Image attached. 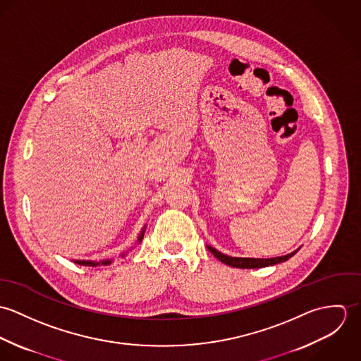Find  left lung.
<instances>
[{"label":"left lung","mask_w":361,"mask_h":361,"mask_svg":"<svg viewBox=\"0 0 361 361\" xmlns=\"http://www.w3.org/2000/svg\"><path fill=\"white\" fill-rule=\"evenodd\" d=\"M207 249L211 252V255H214L215 257L218 258L219 261H222L224 264L226 265H231V267H235V268H262V267H268V265H275V264H279V262H283L286 259L295 256L298 253L296 252H292L286 256H281V257H272V258H243V257H231V256H226L224 253H219L218 250H215L214 247L211 246H207Z\"/></svg>","instance_id":"obj_1"}]
</instances>
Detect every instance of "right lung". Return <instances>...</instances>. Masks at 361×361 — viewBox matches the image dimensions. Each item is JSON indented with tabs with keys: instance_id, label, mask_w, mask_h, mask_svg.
I'll return each instance as SVG.
<instances>
[{
	"instance_id": "right-lung-1",
	"label": "right lung",
	"mask_w": 361,
	"mask_h": 361,
	"mask_svg": "<svg viewBox=\"0 0 361 361\" xmlns=\"http://www.w3.org/2000/svg\"><path fill=\"white\" fill-rule=\"evenodd\" d=\"M146 228V226H145ZM145 228H143V231H142V233H140V236H139V242H142V239H143V235H145ZM123 256V255H122ZM76 264H79V265H90V267H96V265H100V264H103V265H106V264H111V259H104V261H100V262H96V261H86V259H73Z\"/></svg>"
}]
</instances>
